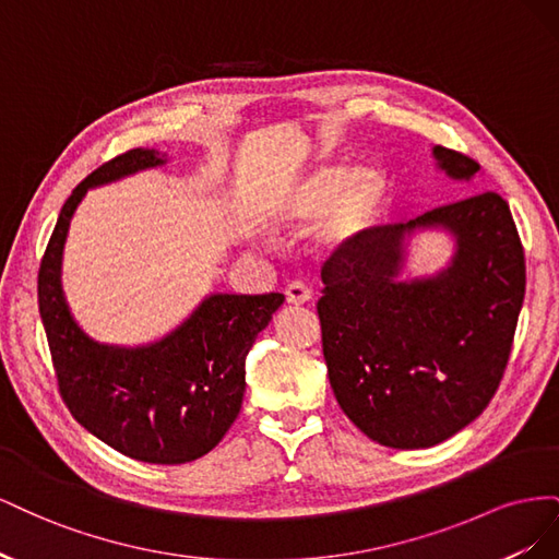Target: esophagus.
I'll return each instance as SVG.
<instances>
[{"label": "esophagus", "mask_w": 559, "mask_h": 559, "mask_svg": "<svg viewBox=\"0 0 559 559\" xmlns=\"http://www.w3.org/2000/svg\"><path fill=\"white\" fill-rule=\"evenodd\" d=\"M284 294H286V300H289L292 306H306V302H310V300H312V292H310L308 286L302 284V282H292V284H286Z\"/></svg>", "instance_id": "34e87169"}]
</instances>
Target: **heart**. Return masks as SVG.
Here are the masks:
<instances>
[{"instance_id":"1","label":"heart","mask_w":559,"mask_h":559,"mask_svg":"<svg viewBox=\"0 0 559 559\" xmlns=\"http://www.w3.org/2000/svg\"><path fill=\"white\" fill-rule=\"evenodd\" d=\"M389 177L378 165H317L280 195L275 224L306 228L324 213L317 226V242L329 249L343 247L373 228L389 200Z\"/></svg>"}]
</instances>
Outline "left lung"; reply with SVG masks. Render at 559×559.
I'll use <instances>...</instances> for the list:
<instances>
[{
    "label": "left lung",
    "mask_w": 559,
    "mask_h": 559,
    "mask_svg": "<svg viewBox=\"0 0 559 559\" xmlns=\"http://www.w3.org/2000/svg\"><path fill=\"white\" fill-rule=\"evenodd\" d=\"M436 167L471 181L476 160L431 148ZM441 229L453 257L401 281L417 231ZM317 302L333 394L370 441L419 450L448 441L492 401L524 300V251L499 193H473L408 224L373 226L321 270Z\"/></svg>",
    "instance_id": "1"
}]
</instances>
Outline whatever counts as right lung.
I'll list each match as a JSON object with an SVG mask.
<instances>
[{"instance_id": "add662e5", "label": "right lung", "mask_w": 559, "mask_h": 559, "mask_svg": "<svg viewBox=\"0 0 559 559\" xmlns=\"http://www.w3.org/2000/svg\"><path fill=\"white\" fill-rule=\"evenodd\" d=\"M167 154L132 148L83 179L60 210L39 267V314L58 386L83 429L148 464H186L207 454L242 408L245 361L282 294H210L160 341L97 343L72 317L62 292V251L72 216L95 186L154 170Z\"/></svg>"}]
</instances>
